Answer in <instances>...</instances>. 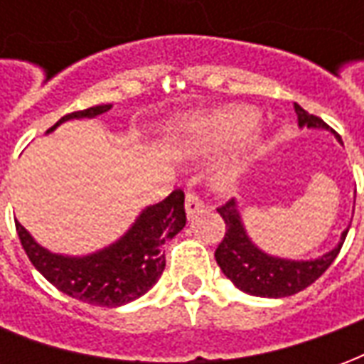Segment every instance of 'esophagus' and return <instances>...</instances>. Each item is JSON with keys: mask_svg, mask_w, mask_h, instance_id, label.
Masks as SVG:
<instances>
[{"mask_svg": "<svg viewBox=\"0 0 364 364\" xmlns=\"http://www.w3.org/2000/svg\"><path fill=\"white\" fill-rule=\"evenodd\" d=\"M205 210V200L198 197L197 193H187L185 197V213L189 218H193L195 214L203 213Z\"/></svg>", "mask_w": 364, "mask_h": 364, "instance_id": "1", "label": "esophagus"}]
</instances>
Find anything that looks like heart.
<instances>
[{"label": "heart", "instance_id": "1", "mask_svg": "<svg viewBox=\"0 0 364 364\" xmlns=\"http://www.w3.org/2000/svg\"><path fill=\"white\" fill-rule=\"evenodd\" d=\"M257 122H259V112L252 107L236 105L185 120L181 127V138L195 150L213 151L244 138L247 132H252ZM257 146H259V136H253L245 144V151L255 150ZM236 164H230L222 169V177L230 179L236 173Z\"/></svg>", "mask_w": 364, "mask_h": 364}]
</instances>
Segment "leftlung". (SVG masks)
Returning <instances> with one entry per match:
<instances>
[{
	"label": "left lung",
	"mask_w": 364,
	"mask_h": 364,
	"mask_svg": "<svg viewBox=\"0 0 364 364\" xmlns=\"http://www.w3.org/2000/svg\"><path fill=\"white\" fill-rule=\"evenodd\" d=\"M294 111H296L300 128L308 127L329 130L323 120L306 112L298 103H294ZM337 140L341 142V138ZM218 213L226 224V234L214 252L216 263L220 265L222 273L226 274L237 289L252 296L261 298L292 296L300 290H304L306 287H310L333 263L349 232L345 230L339 237V244L331 252L323 253L316 259H284V257L269 255L253 244L252 237L245 232L242 214L234 198L220 206Z\"/></svg>",
	"instance_id": "left-lung-1"
}]
</instances>
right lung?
<instances>
[{"label": "right lung", "instance_id": "obj_1", "mask_svg": "<svg viewBox=\"0 0 364 364\" xmlns=\"http://www.w3.org/2000/svg\"><path fill=\"white\" fill-rule=\"evenodd\" d=\"M112 105H97L85 111L70 112L46 130L72 119H95ZM185 195L173 191L158 205L146 206L134 224L103 250L87 255L52 253L15 220L21 245L31 263L60 292L93 306L117 308L146 294L166 269L164 244L185 228Z\"/></svg>", "mask_w": 364, "mask_h": 364}]
</instances>
